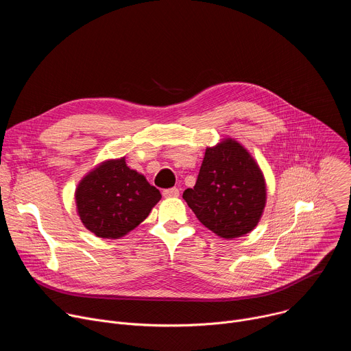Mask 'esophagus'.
Segmentation results:
<instances>
[{
	"label": "esophagus",
	"instance_id": "esophagus-1",
	"mask_svg": "<svg viewBox=\"0 0 351 351\" xmlns=\"http://www.w3.org/2000/svg\"><path fill=\"white\" fill-rule=\"evenodd\" d=\"M162 195H164V197H167V198H169V197H178V195H179V190H178L176 187L165 189V190L162 191Z\"/></svg>",
	"mask_w": 351,
	"mask_h": 351
}]
</instances>
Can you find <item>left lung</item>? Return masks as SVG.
<instances>
[{
    "label": "left lung",
    "instance_id": "left-lung-1",
    "mask_svg": "<svg viewBox=\"0 0 351 351\" xmlns=\"http://www.w3.org/2000/svg\"><path fill=\"white\" fill-rule=\"evenodd\" d=\"M198 221L223 239L252 232L265 208L264 175L247 149L233 138L207 147L195 186L183 193Z\"/></svg>",
    "mask_w": 351,
    "mask_h": 351
}]
</instances>
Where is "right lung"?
<instances>
[{"mask_svg": "<svg viewBox=\"0 0 351 351\" xmlns=\"http://www.w3.org/2000/svg\"><path fill=\"white\" fill-rule=\"evenodd\" d=\"M75 199L80 221L90 232L103 239H119L148 217L161 193L122 157L90 171L77 184Z\"/></svg>", "mask_w": 351, "mask_h": 351, "instance_id": "1", "label": "right lung"}]
</instances>
